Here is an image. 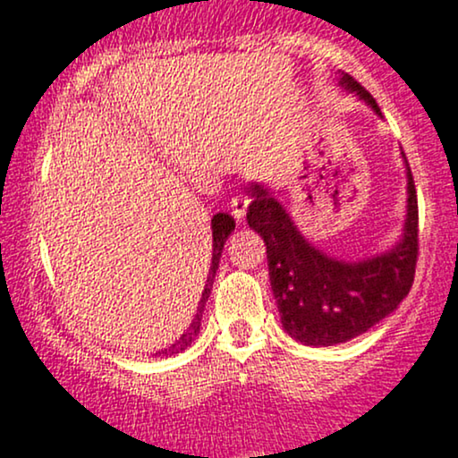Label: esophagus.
Instances as JSON below:
<instances>
[{"label":"esophagus","instance_id":"esophagus-1","mask_svg":"<svg viewBox=\"0 0 458 458\" xmlns=\"http://www.w3.org/2000/svg\"><path fill=\"white\" fill-rule=\"evenodd\" d=\"M248 203H250V199H248V195H244V193H238V195L231 197V214H233V218L242 220L246 216Z\"/></svg>","mask_w":458,"mask_h":458}]
</instances>
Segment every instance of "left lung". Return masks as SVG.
I'll list each match as a JSON object with an SVG mask.
<instances>
[{
	"mask_svg": "<svg viewBox=\"0 0 458 458\" xmlns=\"http://www.w3.org/2000/svg\"><path fill=\"white\" fill-rule=\"evenodd\" d=\"M344 87L382 114L376 99L352 76ZM246 220L267 246L272 291L284 331L306 346H333L371 329L414 284L419 261V199L408 167V218L403 240L386 255L344 263L316 250L299 233L284 208L261 184L250 186Z\"/></svg>",
	"mask_w": 458,
	"mask_h": 458,
	"instance_id": "left-lung-1",
	"label": "left lung"
}]
</instances>
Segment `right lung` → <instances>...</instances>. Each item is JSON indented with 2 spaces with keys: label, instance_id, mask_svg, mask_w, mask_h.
Listing matches in <instances>:
<instances>
[{
  "label": "right lung",
  "instance_id": "right-lung-1",
  "mask_svg": "<svg viewBox=\"0 0 458 458\" xmlns=\"http://www.w3.org/2000/svg\"><path fill=\"white\" fill-rule=\"evenodd\" d=\"M235 229V220L229 216L227 212H218L216 216L212 218V263H210V276H208L206 280V289L201 293V299H199V308H197V314L193 318V323L189 325V329L186 333H182V337L176 344H172V346L161 350V352H157L155 357H172V354H178L182 352L186 346H191V342L195 340L197 333H199V327H201V316H203V308H206V301L208 297H210V291H212V282H214V276H216V269H218V261H220V252H223V246L225 242H227L229 233Z\"/></svg>",
  "mask_w": 458,
  "mask_h": 458
}]
</instances>
